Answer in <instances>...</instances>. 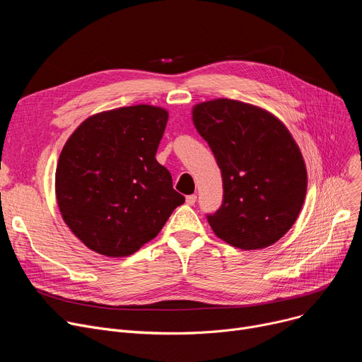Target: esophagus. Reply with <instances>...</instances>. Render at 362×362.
Returning <instances> with one entry per match:
<instances>
[{"label": "esophagus", "instance_id": "esophagus-1", "mask_svg": "<svg viewBox=\"0 0 362 362\" xmlns=\"http://www.w3.org/2000/svg\"><path fill=\"white\" fill-rule=\"evenodd\" d=\"M197 202V195H187L186 197V204L187 205H194Z\"/></svg>", "mask_w": 362, "mask_h": 362}]
</instances>
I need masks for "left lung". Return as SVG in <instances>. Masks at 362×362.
Masks as SVG:
<instances>
[{
    "mask_svg": "<svg viewBox=\"0 0 362 362\" xmlns=\"http://www.w3.org/2000/svg\"><path fill=\"white\" fill-rule=\"evenodd\" d=\"M192 114L221 170L223 202L206 214L211 229L236 248H267L291 229L305 199L296 142L270 112L245 103L213 100Z\"/></svg>",
    "mask_w": 362,
    "mask_h": 362,
    "instance_id": "8db88e82",
    "label": "left lung"
}]
</instances>
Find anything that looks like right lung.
I'll list each match as a JSON object with an SVG mask.
<instances>
[{"label": "right lung", "instance_id": "add662e5", "mask_svg": "<svg viewBox=\"0 0 362 362\" xmlns=\"http://www.w3.org/2000/svg\"><path fill=\"white\" fill-rule=\"evenodd\" d=\"M167 119L158 107H123L86 119L66 142L57 202L89 250L112 258L135 254L185 202L156 160Z\"/></svg>", "mask_w": 362, "mask_h": 362}]
</instances>
